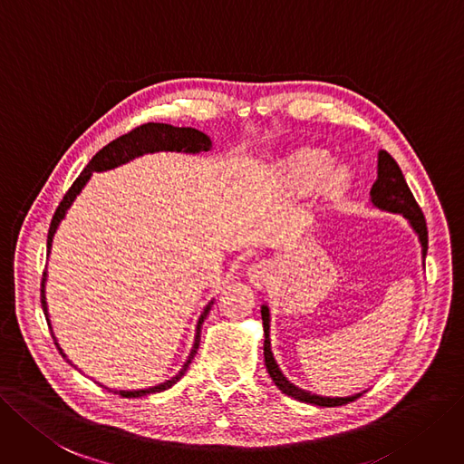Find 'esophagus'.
Masks as SVG:
<instances>
[{
  "mask_svg": "<svg viewBox=\"0 0 464 464\" xmlns=\"http://www.w3.org/2000/svg\"><path fill=\"white\" fill-rule=\"evenodd\" d=\"M248 279L254 286H266L269 285L273 279H276V266L271 262H260L254 264L248 269Z\"/></svg>",
  "mask_w": 464,
  "mask_h": 464,
  "instance_id": "34e87169",
  "label": "esophagus"
}]
</instances>
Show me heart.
I'll return each instance as SVG.
<instances>
[{"instance_id":"b5f03b06","label":"heart","mask_w":464,"mask_h":464,"mask_svg":"<svg viewBox=\"0 0 464 464\" xmlns=\"http://www.w3.org/2000/svg\"><path fill=\"white\" fill-rule=\"evenodd\" d=\"M329 164H331L329 154H324L323 150H317V149H304V150L296 152L293 160H290V171H293V176L298 185L312 187L317 181H321V178L324 174H327ZM331 179H333L334 187L344 185L346 171L336 169Z\"/></svg>"}]
</instances>
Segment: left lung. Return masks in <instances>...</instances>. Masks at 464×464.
Here are the masks:
<instances>
[{"instance_id": "1", "label": "left lung", "mask_w": 464, "mask_h": 464, "mask_svg": "<svg viewBox=\"0 0 464 464\" xmlns=\"http://www.w3.org/2000/svg\"><path fill=\"white\" fill-rule=\"evenodd\" d=\"M376 181L372 183L371 188V202L376 206V208L392 212V214H401L409 223L413 231L419 235V241L422 246V258H426V250H428V229H426V219L420 210V206L417 204L413 193L401 174V169L398 162L393 160L386 150L379 152V169H376ZM262 321H264V359H266V367L271 376V381L276 382V386L286 393V396L295 398L304 403H312L319 407H336V405H346L350 401H355L357 398H362V393H355V396L348 398H323L317 396V393H310L298 386H295L290 381L285 379V374L281 372L276 357L271 353V342H269V307L262 305Z\"/></svg>"}]
</instances>
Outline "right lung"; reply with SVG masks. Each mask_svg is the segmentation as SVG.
<instances>
[{"label":"right lung","mask_w":464,"mask_h":464,"mask_svg":"<svg viewBox=\"0 0 464 464\" xmlns=\"http://www.w3.org/2000/svg\"><path fill=\"white\" fill-rule=\"evenodd\" d=\"M210 147H212L210 137L206 135V133H202V131H198V130H195V128H176V126L157 124V122H149V124H143V126H137L135 130H131V131H128L124 135H120L118 140L111 141L109 145H105L95 154V157L90 160V164L85 166L82 174L76 178L72 187L68 188L66 195L63 197L59 208L55 210V216H53V219H51V226H49L47 254L51 250V243H53V235H55L57 227H59L61 219L64 218L66 210L71 208V204L74 202L76 195H80L83 185L88 183V179L92 178L93 171H105V169L120 166V164H126V162H130L135 157H141V154H145V152H157V150L200 152V150H210ZM45 276H47V273L44 271V277H42V307H44L47 324H49L47 304H45ZM212 304L214 302H208V305H206L204 312L200 314L198 324H197V334H195L193 350H191V353H188L183 369L176 376H171L169 381H166V382H162L159 386L145 388V390H130V392L128 390H112V392L120 393V396H122V398H141V396H147V393H157V392H162V390H168V388L174 386L181 379V376L185 374L188 363L193 362V357H195V353L198 350V344H200V327H202L206 315H208ZM55 346L59 348L57 342H55ZM59 352H61L63 357H66L61 348H59Z\"/></svg>","instance_id":"obj_1"}]
</instances>
